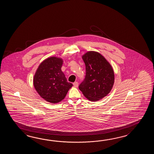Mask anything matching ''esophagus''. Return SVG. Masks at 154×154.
Returning <instances> with one entry per match:
<instances>
[{"label":"esophagus","instance_id":"obj_1","mask_svg":"<svg viewBox=\"0 0 154 154\" xmlns=\"http://www.w3.org/2000/svg\"><path fill=\"white\" fill-rule=\"evenodd\" d=\"M73 85L74 86V87H75V88H78V87L79 84L78 82H74V83H73Z\"/></svg>","mask_w":154,"mask_h":154}]
</instances>
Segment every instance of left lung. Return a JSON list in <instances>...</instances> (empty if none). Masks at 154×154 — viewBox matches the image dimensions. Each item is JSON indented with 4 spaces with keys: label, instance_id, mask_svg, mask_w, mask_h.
Here are the masks:
<instances>
[{
    "label": "left lung",
    "instance_id": "8db88e82",
    "mask_svg": "<svg viewBox=\"0 0 154 154\" xmlns=\"http://www.w3.org/2000/svg\"><path fill=\"white\" fill-rule=\"evenodd\" d=\"M86 66L85 79L79 90L91 101H97L111 91L115 74L111 65L100 53L88 51L82 56Z\"/></svg>",
    "mask_w": 154,
    "mask_h": 154
}]
</instances>
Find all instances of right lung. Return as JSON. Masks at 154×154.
I'll return each instance as SVG.
<instances>
[{
    "label": "right lung",
    "mask_w": 154,
    "mask_h": 154,
    "mask_svg": "<svg viewBox=\"0 0 154 154\" xmlns=\"http://www.w3.org/2000/svg\"><path fill=\"white\" fill-rule=\"evenodd\" d=\"M63 62L62 58L56 57L47 58L39 64L33 77L36 91L42 98L52 103L62 101L72 86L61 70Z\"/></svg>",
    "instance_id": "right-lung-1"
}]
</instances>
